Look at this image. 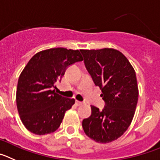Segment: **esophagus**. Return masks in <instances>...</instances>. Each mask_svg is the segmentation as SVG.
<instances>
[{
  "label": "esophagus",
  "instance_id": "obj_1",
  "mask_svg": "<svg viewBox=\"0 0 160 160\" xmlns=\"http://www.w3.org/2000/svg\"><path fill=\"white\" fill-rule=\"evenodd\" d=\"M83 102H80V101H79V100H77V101H76V104H77V106H80V105H82L83 104Z\"/></svg>",
  "mask_w": 160,
  "mask_h": 160
}]
</instances>
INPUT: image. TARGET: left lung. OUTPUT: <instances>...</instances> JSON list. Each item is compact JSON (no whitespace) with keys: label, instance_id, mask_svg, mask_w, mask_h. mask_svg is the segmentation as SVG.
<instances>
[{"label":"left lung","instance_id":"8db88e82","mask_svg":"<svg viewBox=\"0 0 160 160\" xmlns=\"http://www.w3.org/2000/svg\"><path fill=\"white\" fill-rule=\"evenodd\" d=\"M80 52L105 102L102 111L91 106L92 115L83 119L82 127L97 143H110L126 132L133 119L139 97L136 72L123 53L114 48Z\"/></svg>","mask_w":160,"mask_h":160}]
</instances>
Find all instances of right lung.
<instances>
[{"instance_id":"obj_1","label":"right lung","mask_w":160,"mask_h":160,"mask_svg":"<svg viewBox=\"0 0 160 160\" xmlns=\"http://www.w3.org/2000/svg\"><path fill=\"white\" fill-rule=\"evenodd\" d=\"M83 60L79 50L64 48L39 52L30 59L20 75L16 96L20 118L29 132L42 136L58 129L75 100L53 88L68 66Z\"/></svg>"}]
</instances>
